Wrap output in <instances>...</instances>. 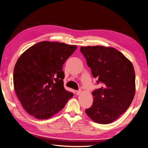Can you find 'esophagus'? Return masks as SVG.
Wrapping results in <instances>:
<instances>
[{
    "label": "esophagus",
    "instance_id": "34e87169",
    "mask_svg": "<svg viewBox=\"0 0 148 148\" xmlns=\"http://www.w3.org/2000/svg\"><path fill=\"white\" fill-rule=\"evenodd\" d=\"M81 93H82V90H78L76 91V94L77 95H79L81 94Z\"/></svg>",
    "mask_w": 148,
    "mask_h": 148
}]
</instances>
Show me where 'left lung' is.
<instances>
[{"label":"left lung","mask_w":148,"mask_h":148,"mask_svg":"<svg viewBox=\"0 0 148 148\" xmlns=\"http://www.w3.org/2000/svg\"><path fill=\"white\" fill-rule=\"evenodd\" d=\"M81 53L92 76L102 87L92 92L94 102L86 114L94 122L110 124L126 111L134 99L135 74L134 66L113 47H81Z\"/></svg>","instance_id":"obj_1"}]
</instances>
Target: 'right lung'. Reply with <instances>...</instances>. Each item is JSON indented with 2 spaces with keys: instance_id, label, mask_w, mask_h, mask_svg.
Returning <instances> with one entry per match:
<instances>
[{
  "instance_id": "right-lung-1",
  "label": "right lung",
  "mask_w": 148,
  "mask_h": 148,
  "mask_svg": "<svg viewBox=\"0 0 148 148\" xmlns=\"http://www.w3.org/2000/svg\"><path fill=\"white\" fill-rule=\"evenodd\" d=\"M77 49L64 43L41 42L23 53L14 66L16 94L29 114L47 119L73 96L63 86V65Z\"/></svg>"
}]
</instances>
